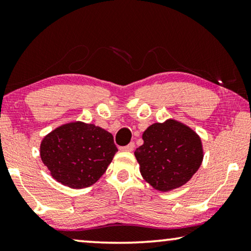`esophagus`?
I'll return each mask as SVG.
<instances>
[{
	"mask_svg": "<svg viewBox=\"0 0 251 251\" xmlns=\"http://www.w3.org/2000/svg\"><path fill=\"white\" fill-rule=\"evenodd\" d=\"M120 150L123 151V152H132V151L135 150V144H133V143H130L129 145L120 147Z\"/></svg>",
	"mask_w": 251,
	"mask_h": 251,
	"instance_id": "1",
	"label": "esophagus"
}]
</instances>
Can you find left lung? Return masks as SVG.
Here are the masks:
<instances>
[{"label":"left lung","mask_w":251,"mask_h":251,"mask_svg":"<svg viewBox=\"0 0 251 251\" xmlns=\"http://www.w3.org/2000/svg\"><path fill=\"white\" fill-rule=\"evenodd\" d=\"M143 140V145L135 151L140 174L160 192L186 184L203 160L200 136L177 120L153 123L144 131Z\"/></svg>","instance_id":"obj_1"}]
</instances>
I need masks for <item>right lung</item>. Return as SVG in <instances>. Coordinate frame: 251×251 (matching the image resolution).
Here are the masks:
<instances>
[{
    "mask_svg": "<svg viewBox=\"0 0 251 251\" xmlns=\"http://www.w3.org/2000/svg\"><path fill=\"white\" fill-rule=\"evenodd\" d=\"M118 152L111 132L81 121L59 126L41 142L40 155L58 183L71 188L91 186Z\"/></svg>",
    "mask_w": 251,
    "mask_h": 251,
    "instance_id": "right-lung-1",
    "label": "right lung"
}]
</instances>
